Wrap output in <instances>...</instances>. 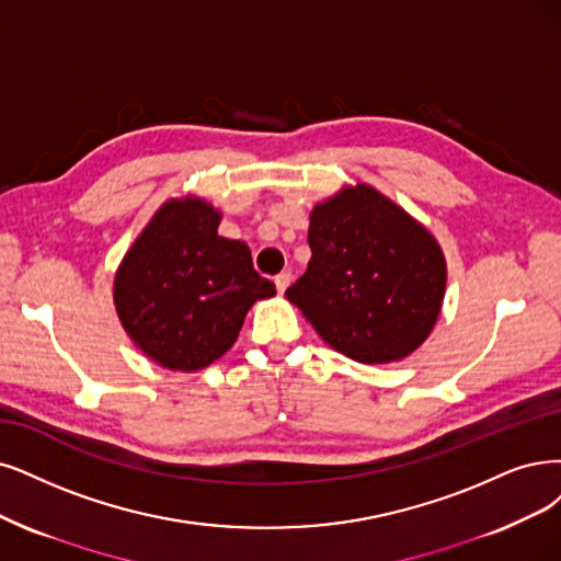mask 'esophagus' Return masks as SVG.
Here are the masks:
<instances>
[{"label": "esophagus", "instance_id": "obj_1", "mask_svg": "<svg viewBox=\"0 0 561 561\" xmlns=\"http://www.w3.org/2000/svg\"><path fill=\"white\" fill-rule=\"evenodd\" d=\"M288 284H291V273H279V275L275 277V286H277V291H279V294H284V291H286Z\"/></svg>", "mask_w": 561, "mask_h": 561}]
</instances>
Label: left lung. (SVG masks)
I'll return each mask as SVG.
<instances>
[{"instance_id": "1", "label": "left lung", "mask_w": 561, "mask_h": 561, "mask_svg": "<svg viewBox=\"0 0 561 561\" xmlns=\"http://www.w3.org/2000/svg\"><path fill=\"white\" fill-rule=\"evenodd\" d=\"M312 259L286 288L325 344L351 360L383 365L413 354L439 319L446 259L398 203L358 182L314 205Z\"/></svg>"}]
</instances>
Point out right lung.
I'll list each match as a JSON object with an SVG mask.
<instances>
[{"mask_svg":"<svg viewBox=\"0 0 561 561\" xmlns=\"http://www.w3.org/2000/svg\"><path fill=\"white\" fill-rule=\"evenodd\" d=\"M221 213L196 196L165 201L124 254L113 284L117 317L145 356L196 371L238 340L256 300L273 298L249 247L217 233Z\"/></svg>","mask_w":561,"mask_h":561,"instance_id":"add662e5","label":"right lung"}]
</instances>
